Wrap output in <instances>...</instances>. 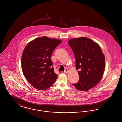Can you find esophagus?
Here are the masks:
<instances>
[{"mask_svg": "<svg viewBox=\"0 0 122 122\" xmlns=\"http://www.w3.org/2000/svg\"><path fill=\"white\" fill-rule=\"evenodd\" d=\"M69 70H68V69H66L65 70V71H64V73H65L68 74V73H69Z\"/></svg>", "mask_w": 122, "mask_h": 122, "instance_id": "34e87169", "label": "esophagus"}]
</instances>
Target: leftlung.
Wrapping results in <instances>:
<instances>
[{
	"instance_id": "8db88e82",
	"label": "left lung",
	"mask_w": 122,
	"mask_h": 122,
	"mask_svg": "<svg viewBox=\"0 0 122 122\" xmlns=\"http://www.w3.org/2000/svg\"><path fill=\"white\" fill-rule=\"evenodd\" d=\"M68 43L75 58L79 81L72 85L86 91L101 80L105 69V58L99 45L92 40L81 37L70 40Z\"/></svg>"
}]
</instances>
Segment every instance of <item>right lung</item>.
<instances>
[{"instance_id": "obj_1", "label": "right lung", "mask_w": 122, "mask_h": 122, "mask_svg": "<svg viewBox=\"0 0 122 122\" xmlns=\"http://www.w3.org/2000/svg\"><path fill=\"white\" fill-rule=\"evenodd\" d=\"M62 41L42 36L30 41L23 51L22 69L24 76L36 88L43 90L56 81L51 56L55 48Z\"/></svg>"}]
</instances>
